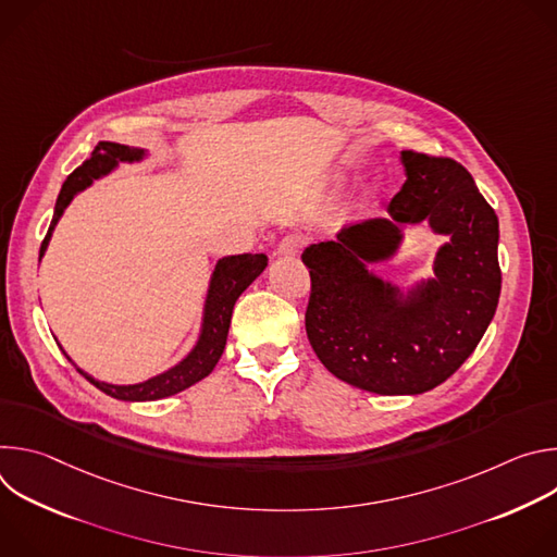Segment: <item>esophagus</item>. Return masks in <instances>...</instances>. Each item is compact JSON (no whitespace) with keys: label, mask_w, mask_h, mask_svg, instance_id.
Here are the masks:
<instances>
[{"label":"esophagus","mask_w":557,"mask_h":557,"mask_svg":"<svg viewBox=\"0 0 557 557\" xmlns=\"http://www.w3.org/2000/svg\"><path fill=\"white\" fill-rule=\"evenodd\" d=\"M304 247V237L301 235H286L282 237V243L277 245V256L280 258H295Z\"/></svg>","instance_id":"34e87169"}]
</instances>
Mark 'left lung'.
I'll use <instances>...</instances> for the list:
<instances>
[{
    "instance_id": "1",
    "label": "left lung",
    "mask_w": 557,
    "mask_h": 557,
    "mask_svg": "<svg viewBox=\"0 0 557 557\" xmlns=\"http://www.w3.org/2000/svg\"><path fill=\"white\" fill-rule=\"evenodd\" d=\"M408 181L387 218L346 224L306 247V335L342 381L374 394H421L449 379L483 339L500 297L498 215L451 158L401 151ZM445 234L433 275L410 287L369 267L400 252L405 226Z\"/></svg>"
}]
</instances>
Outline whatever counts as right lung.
<instances>
[{
    "label": "right lung",
    "instance_id": "1",
    "mask_svg": "<svg viewBox=\"0 0 557 557\" xmlns=\"http://www.w3.org/2000/svg\"><path fill=\"white\" fill-rule=\"evenodd\" d=\"M149 156L147 149L140 147H129V145H121V143H108L101 140L92 156L88 161H84L82 168H76L67 181L63 183L57 205H54V215L50 222V228L41 243V251H39V262L46 256V249L50 245L52 231L57 226V222L61 220L63 211L67 209V205L74 200V196H78L82 191H86L88 187H92L95 181L106 178L108 174H112L119 163H140ZM267 269V256L258 253H245V256H226L222 260L215 262L211 277H209V288H207V297H205V306H202V322H200V333L198 339L194 344V348L170 370L156 374L147 381L140 383H129V385H116V383H108V381H99L92 374L84 372L78 368L67 352L63 350V355L74 363V368L82 372L92 385H97L101 392L114 396L119 401H158L165 399V396L178 394L183 389H187L189 385L202 381L207 374H211V370L215 368L218 359L224 352L226 346V335H228V326H231V314H233V306L240 297L249 284Z\"/></svg>",
    "mask_w": 557,
    "mask_h": 557
}]
</instances>
